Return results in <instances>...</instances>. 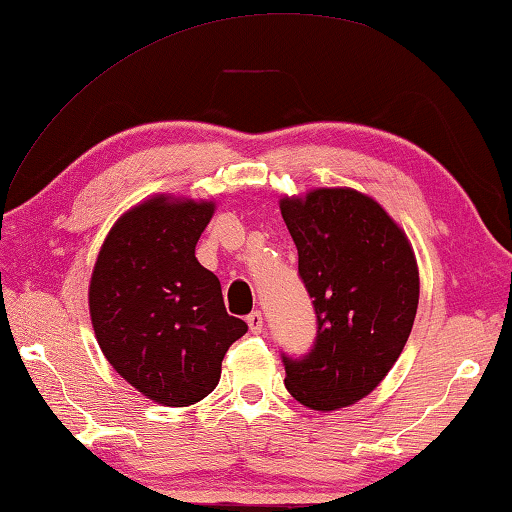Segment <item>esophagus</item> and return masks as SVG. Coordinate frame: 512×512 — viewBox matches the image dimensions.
<instances>
[{"mask_svg":"<svg viewBox=\"0 0 512 512\" xmlns=\"http://www.w3.org/2000/svg\"><path fill=\"white\" fill-rule=\"evenodd\" d=\"M246 321H248V328H250V332H253V335H259V332L264 330V314L262 312H250L248 316H246Z\"/></svg>","mask_w":512,"mask_h":512,"instance_id":"34e87169","label":"esophagus"}]
</instances>
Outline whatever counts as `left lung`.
<instances>
[{"instance_id": "1", "label": "left lung", "mask_w": 512, "mask_h": 512, "mask_svg": "<svg viewBox=\"0 0 512 512\" xmlns=\"http://www.w3.org/2000/svg\"><path fill=\"white\" fill-rule=\"evenodd\" d=\"M280 212L316 314L310 351L282 353L285 385L312 410L346 408L387 376L408 342L419 303L415 255L385 209L353 189L285 198Z\"/></svg>"}]
</instances>
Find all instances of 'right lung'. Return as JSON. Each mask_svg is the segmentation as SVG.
Here are the masks:
<instances>
[{
  "label": "right lung",
  "mask_w": 512,
  "mask_h": 512,
  "mask_svg": "<svg viewBox=\"0 0 512 512\" xmlns=\"http://www.w3.org/2000/svg\"><path fill=\"white\" fill-rule=\"evenodd\" d=\"M212 202L152 198L113 225L91 278V319L111 367L148 399L182 408L221 378L246 321L230 316L221 282L196 259Z\"/></svg>",
  "instance_id": "right-lung-1"
}]
</instances>
